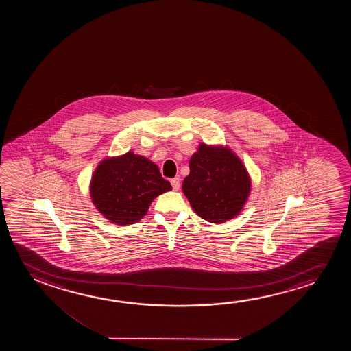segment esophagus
Segmentation results:
<instances>
[{"label":"esophagus","mask_w":351,"mask_h":351,"mask_svg":"<svg viewBox=\"0 0 351 351\" xmlns=\"http://www.w3.org/2000/svg\"><path fill=\"white\" fill-rule=\"evenodd\" d=\"M170 182H171V186H173V189L175 192L180 189V178H173Z\"/></svg>","instance_id":"obj_1"}]
</instances>
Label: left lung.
<instances>
[{"label": "left lung", "mask_w": 351, "mask_h": 351, "mask_svg": "<svg viewBox=\"0 0 351 351\" xmlns=\"http://www.w3.org/2000/svg\"><path fill=\"white\" fill-rule=\"evenodd\" d=\"M182 192L202 219L221 224L239 216L250 197L252 178L228 145L200 143L189 159Z\"/></svg>", "instance_id": "8db88e82"}]
</instances>
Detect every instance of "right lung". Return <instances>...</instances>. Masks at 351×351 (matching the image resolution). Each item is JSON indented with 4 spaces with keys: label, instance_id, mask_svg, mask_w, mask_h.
Returning <instances> with one entry per match:
<instances>
[{
    "label": "right lung",
    "instance_id": "right-lung-1",
    "mask_svg": "<svg viewBox=\"0 0 351 351\" xmlns=\"http://www.w3.org/2000/svg\"><path fill=\"white\" fill-rule=\"evenodd\" d=\"M171 189L157 164L133 151L101 160L90 181L92 204L116 226L143 219L151 202Z\"/></svg>",
    "mask_w": 351,
    "mask_h": 351
}]
</instances>
